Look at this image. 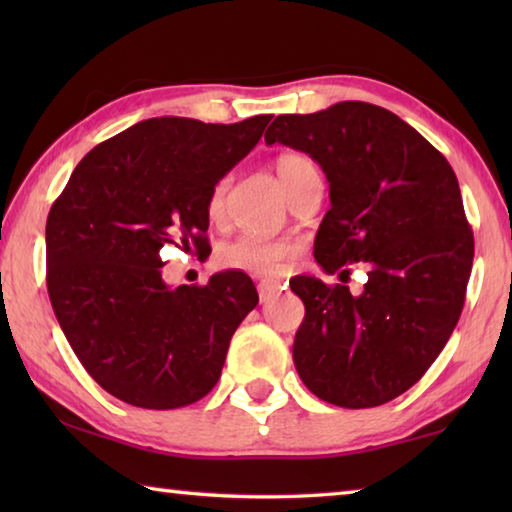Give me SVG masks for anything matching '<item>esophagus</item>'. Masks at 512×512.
<instances>
[{
    "instance_id": "esophagus-1",
    "label": "esophagus",
    "mask_w": 512,
    "mask_h": 512,
    "mask_svg": "<svg viewBox=\"0 0 512 512\" xmlns=\"http://www.w3.org/2000/svg\"><path fill=\"white\" fill-rule=\"evenodd\" d=\"M257 291H259V302H262V305L275 300L282 293L280 284H275V282H259L257 284Z\"/></svg>"
}]
</instances>
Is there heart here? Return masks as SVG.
Returning a JSON list of instances; mask_svg holds the SVG:
<instances>
[{
  "instance_id": "obj_1",
  "label": "heart",
  "mask_w": 512,
  "mask_h": 512,
  "mask_svg": "<svg viewBox=\"0 0 512 512\" xmlns=\"http://www.w3.org/2000/svg\"><path fill=\"white\" fill-rule=\"evenodd\" d=\"M277 180L284 189V194H291L305 183L309 176H314L316 164L302 153H282L275 160ZM225 198H228V178H219L207 194L205 210L212 221H221L225 214ZM298 253V246L287 239H264L255 235H241L228 241L219 248L216 259L225 268L232 271L248 273L253 277H277L284 273V268Z\"/></svg>"
}]
</instances>
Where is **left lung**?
Returning <instances> with one entry per match:
<instances>
[{
	"label": "left lung",
	"instance_id": "8db88e82",
	"mask_svg": "<svg viewBox=\"0 0 512 512\" xmlns=\"http://www.w3.org/2000/svg\"><path fill=\"white\" fill-rule=\"evenodd\" d=\"M264 140L309 153L325 171L332 207L316 262L327 273L370 266L359 296L311 275L291 280L305 302L298 375L343 409L391 402L443 352L465 305L474 235L456 173L413 126L363 101L280 115Z\"/></svg>",
	"mask_w": 512,
	"mask_h": 512
}]
</instances>
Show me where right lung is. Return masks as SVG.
Instances as JSON below:
<instances>
[{"label": "right lung", "mask_w": 512, "mask_h": 512, "mask_svg": "<svg viewBox=\"0 0 512 512\" xmlns=\"http://www.w3.org/2000/svg\"><path fill=\"white\" fill-rule=\"evenodd\" d=\"M271 115L239 124L140 121L76 164L47 216V291L88 375L140 409H180L221 377L253 280L225 271L169 289L162 248H207V194L259 142Z\"/></svg>", "instance_id": "obj_1"}]
</instances>
